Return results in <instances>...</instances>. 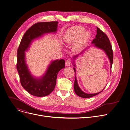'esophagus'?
Returning a JSON list of instances; mask_svg holds the SVG:
<instances>
[{"instance_id": "esophagus-1", "label": "esophagus", "mask_w": 130, "mask_h": 130, "mask_svg": "<svg viewBox=\"0 0 130 130\" xmlns=\"http://www.w3.org/2000/svg\"><path fill=\"white\" fill-rule=\"evenodd\" d=\"M65 65L67 66H70L71 65V61L70 60L68 59L66 61V62H65Z\"/></svg>"}]
</instances>
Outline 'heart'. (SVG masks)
Wrapping results in <instances>:
<instances>
[{"label": "heart", "mask_w": 130, "mask_h": 130, "mask_svg": "<svg viewBox=\"0 0 130 130\" xmlns=\"http://www.w3.org/2000/svg\"><path fill=\"white\" fill-rule=\"evenodd\" d=\"M90 36V33L85 31L81 26H73L68 28L63 35L62 40L64 43L70 44L74 41L72 48L75 51L81 49L87 43Z\"/></svg>", "instance_id": "1"}]
</instances>
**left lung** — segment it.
<instances>
[{
    "label": "left lung",
    "mask_w": 130,
    "mask_h": 130,
    "mask_svg": "<svg viewBox=\"0 0 130 130\" xmlns=\"http://www.w3.org/2000/svg\"><path fill=\"white\" fill-rule=\"evenodd\" d=\"M91 46L96 47L98 49L102 50L103 51H104L105 53L106 54L107 57L108 58L109 62H110V71H111V68H112V64H113V52L112 50V46L110 45L109 40L108 38V37L106 36V35L99 28L97 27V34L95 36V39L93 40L91 42ZM90 46H88L87 48H86L82 52H81L80 54H77L75 56L73 57L72 58V63L73 64V66L75 67H73V70L75 72V75L76 74V69L75 68L76 67V65H75V60H76L77 58L79 56V55L81 54V53H83L84 51L89 48ZM105 88V87H104ZM102 90L101 91L98 92V93L96 94H87L85 93V92L82 91L80 87L78 85V81L77 79L76 78V76H75V83H74V90H75V93L79 97L84 98H90L93 96H95L99 93H100L101 92H102Z\"/></svg>",
    "instance_id": "8db88e82"
}]
</instances>
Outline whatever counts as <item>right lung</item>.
<instances>
[{
    "instance_id": "add662e5",
    "label": "right lung",
    "mask_w": 130,
    "mask_h": 130,
    "mask_svg": "<svg viewBox=\"0 0 130 130\" xmlns=\"http://www.w3.org/2000/svg\"><path fill=\"white\" fill-rule=\"evenodd\" d=\"M58 22L38 23L31 26L24 34L21 41L17 54V70L20 75L22 86L33 96L45 97L54 90L58 72L65 68L64 60L51 61L44 75L36 78L32 75L26 61V53L33 42L46 34L56 33Z\"/></svg>"
}]
</instances>
